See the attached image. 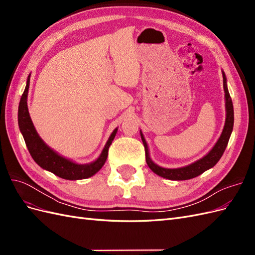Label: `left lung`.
<instances>
[{
    "label": "left lung",
    "instance_id": "8db88e82",
    "mask_svg": "<svg viewBox=\"0 0 255 255\" xmlns=\"http://www.w3.org/2000/svg\"><path fill=\"white\" fill-rule=\"evenodd\" d=\"M223 76V89H225V99H226V122L225 127H223L222 133L219 137L217 142L215 143L213 149L208 152L205 156L196 160L195 163L190 165H187L185 167L181 168H164L156 165L150 157L148 143H146L143 134L140 130V136L141 140L144 145V151H145V160L146 164H148L149 168L151 170L156 173L157 175L164 177V179H168L171 181H184V180H190L194 179V177L202 174L204 171L208 170V169L213 168L216 164L218 163L219 159L221 158L223 152H225L230 136L232 134L233 126H234V110H233V103L232 99L230 97L229 90H228V85H227V76L225 72L222 71Z\"/></svg>",
    "mask_w": 255,
    "mask_h": 255
}]
</instances>
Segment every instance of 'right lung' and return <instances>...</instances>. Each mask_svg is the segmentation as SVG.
<instances>
[{"mask_svg":"<svg viewBox=\"0 0 255 255\" xmlns=\"http://www.w3.org/2000/svg\"><path fill=\"white\" fill-rule=\"evenodd\" d=\"M29 78L30 75H28L24 92H23L19 103L18 123L20 132L23 135V138H24L28 152L32 155L33 159L42 169H44V170H48L65 180H83L95 175L105 164L107 155H109L110 145L112 144L116 134H117L118 128H116L113 130V133L111 134L109 140L106 141L100 156L89 164H78L74 163L71 159H68L59 155L57 152L51 149L41 139L33 125L32 119H30L27 109Z\"/></svg>","mask_w":255,"mask_h":255,"instance_id":"right-lung-1","label":"right lung"}]
</instances>
